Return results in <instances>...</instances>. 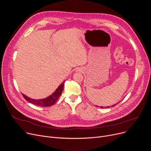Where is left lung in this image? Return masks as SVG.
<instances>
[{"label":"left lung","mask_w":151,"mask_h":151,"mask_svg":"<svg viewBox=\"0 0 151 151\" xmlns=\"http://www.w3.org/2000/svg\"><path fill=\"white\" fill-rule=\"evenodd\" d=\"M116 105H113L112 106H115ZM99 107H100V106H99ZM100 108H104V106H100ZM105 108H110V107H109V106H106V107H105Z\"/></svg>","instance_id":"8db88e82"}]
</instances>
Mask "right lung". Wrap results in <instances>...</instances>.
I'll list each match as a JSON object with an SVG mask.
<instances>
[{
  "instance_id": "add662e5",
  "label": "right lung",
  "mask_w": 151,
  "mask_h": 151,
  "mask_svg": "<svg viewBox=\"0 0 151 151\" xmlns=\"http://www.w3.org/2000/svg\"><path fill=\"white\" fill-rule=\"evenodd\" d=\"M64 83H65V81H63L62 83H61V84L58 87V89L54 91V93H52L51 96L45 99L36 100V99H30L23 93H22V95L23 97L27 101L30 103V104H32L37 106H43V107L51 106L53 105L57 101L59 97L61 96L62 92L63 89V86H64Z\"/></svg>"
}]
</instances>
